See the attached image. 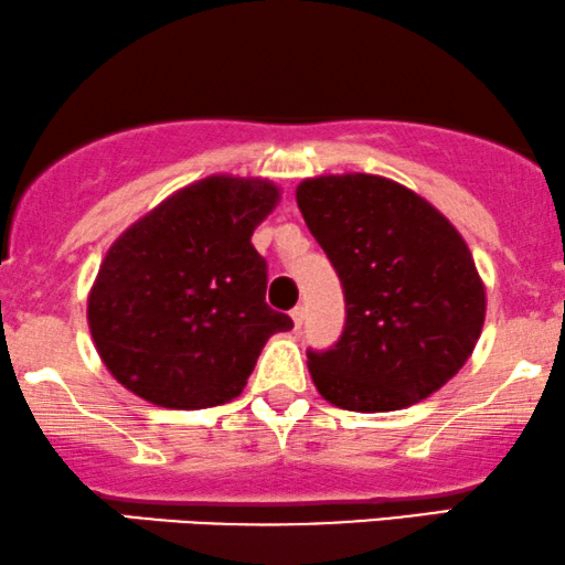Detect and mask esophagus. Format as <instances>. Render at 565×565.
Wrapping results in <instances>:
<instances>
[{
	"mask_svg": "<svg viewBox=\"0 0 565 565\" xmlns=\"http://www.w3.org/2000/svg\"><path fill=\"white\" fill-rule=\"evenodd\" d=\"M290 317H294V324H296V330H298L303 324V317H307V309H303L301 303H298V307H294V311H290Z\"/></svg>",
	"mask_w": 565,
	"mask_h": 565,
	"instance_id": "obj_1",
	"label": "esophagus"
}]
</instances>
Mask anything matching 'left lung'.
Listing matches in <instances>:
<instances>
[{
	"mask_svg": "<svg viewBox=\"0 0 565 565\" xmlns=\"http://www.w3.org/2000/svg\"><path fill=\"white\" fill-rule=\"evenodd\" d=\"M296 201L347 301L341 338L307 349L317 391L354 413L426 399L468 362L483 328L487 296L460 232L383 177L307 179Z\"/></svg>",
	"mask_w": 565,
	"mask_h": 565,
	"instance_id": "obj_1",
	"label": "left lung"
}]
</instances>
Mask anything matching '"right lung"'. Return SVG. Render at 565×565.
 I'll list each match as a JSON object with an SVG mask.
<instances>
[{
    "mask_svg": "<svg viewBox=\"0 0 565 565\" xmlns=\"http://www.w3.org/2000/svg\"><path fill=\"white\" fill-rule=\"evenodd\" d=\"M280 192L267 179L209 177L110 245L89 294V330L121 386L158 407L235 399L271 333L294 320L267 303L250 243Z\"/></svg>",
    "mask_w": 565,
    "mask_h": 565,
    "instance_id": "add662e5",
    "label": "right lung"
}]
</instances>
